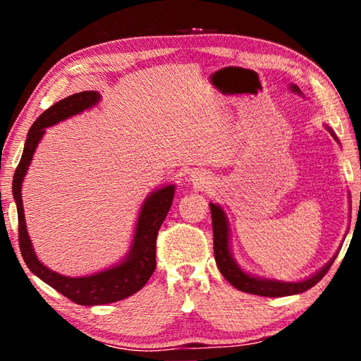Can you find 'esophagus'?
Returning <instances> with one entry per match:
<instances>
[{"label":"esophagus","instance_id":"1","mask_svg":"<svg viewBox=\"0 0 361 361\" xmlns=\"http://www.w3.org/2000/svg\"><path fill=\"white\" fill-rule=\"evenodd\" d=\"M191 180L194 181V183H197V185H204V181H205V176H202V175H191Z\"/></svg>","mask_w":361,"mask_h":361}]
</instances>
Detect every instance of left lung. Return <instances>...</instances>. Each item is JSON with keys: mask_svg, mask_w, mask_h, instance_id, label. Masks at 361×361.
<instances>
[{"mask_svg": "<svg viewBox=\"0 0 361 361\" xmlns=\"http://www.w3.org/2000/svg\"><path fill=\"white\" fill-rule=\"evenodd\" d=\"M326 130L331 133V137L339 143L338 137L334 135V132L326 127ZM212 210V224H213V250H215V261L219 269V272L223 274V277L234 286V288L240 290L243 293H252V295L258 296H267V298H282V296H291L299 295V293L307 291L312 288L323 279V276L328 272V269L336 259V253L331 259H329L325 266L319 269L312 276L298 282H283V280L276 279H266L250 274L239 266V262L235 261L234 255L231 250V231H229V221L228 216L223 210L221 205L210 202Z\"/></svg>", "mask_w": 361, "mask_h": 361, "instance_id": "1", "label": "left lung"}]
</instances>
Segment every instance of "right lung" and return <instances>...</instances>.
Listing matches in <instances>:
<instances>
[{
	"instance_id": "1",
	"label": "right lung",
	"mask_w": 361,
	"mask_h": 361,
	"mask_svg": "<svg viewBox=\"0 0 361 361\" xmlns=\"http://www.w3.org/2000/svg\"><path fill=\"white\" fill-rule=\"evenodd\" d=\"M100 100L102 95L97 90H84V92L66 97L46 109L27 133L25 148H23L19 166L16 169L14 180H12V195H14L17 216H19V245L23 261L36 277H39L42 282H46L54 290L62 293L63 296L79 305L116 302L143 288L156 269L157 232L172 207L175 195V185H164L148 194V197L140 207L129 252L121 261L114 262L113 266L103 269V271L89 274V276L68 277L52 271L38 259L32 239L28 235L25 213H23V178H25L35 151L44 137L47 127L56 126L59 122L84 113L85 109L94 108Z\"/></svg>"
}]
</instances>
